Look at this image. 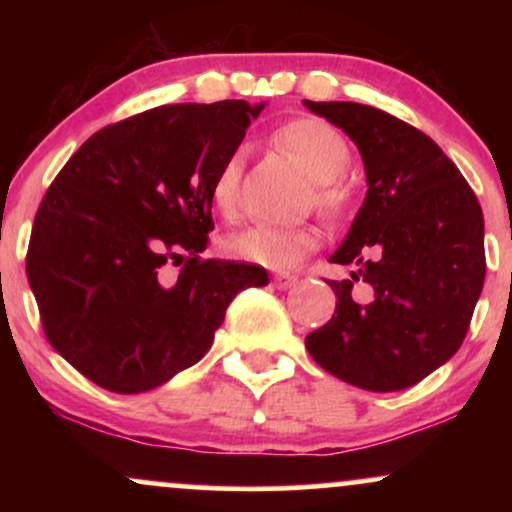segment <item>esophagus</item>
<instances>
[{"label":"esophagus","instance_id":"esophagus-1","mask_svg":"<svg viewBox=\"0 0 512 512\" xmlns=\"http://www.w3.org/2000/svg\"><path fill=\"white\" fill-rule=\"evenodd\" d=\"M274 286L279 291H286V289H291L293 284H296L298 281V276H293V274H286V272H279V274H274Z\"/></svg>","mask_w":512,"mask_h":512}]
</instances>
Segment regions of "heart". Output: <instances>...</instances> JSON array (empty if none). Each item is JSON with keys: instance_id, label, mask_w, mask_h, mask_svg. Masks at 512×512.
<instances>
[{"instance_id": "b5f03b06", "label": "heart", "mask_w": 512, "mask_h": 512, "mask_svg": "<svg viewBox=\"0 0 512 512\" xmlns=\"http://www.w3.org/2000/svg\"><path fill=\"white\" fill-rule=\"evenodd\" d=\"M274 142L296 158L305 173L317 182V204L325 211L342 209L346 190L339 185V178L349 168V144L342 134L327 122L315 117L286 122L276 129ZM240 178H243V154L233 151L221 163L219 173L211 182V204L223 219H233L240 202ZM320 243V236L313 228H276L252 226L226 238L223 250L228 257L260 264L269 269H289L310 255Z\"/></svg>"}]
</instances>
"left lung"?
Instances as JSON below:
<instances>
[{"instance_id": "left-lung-1", "label": "left lung", "mask_w": 512, "mask_h": 512, "mask_svg": "<svg viewBox=\"0 0 512 512\" xmlns=\"http://www.w3.org/2000/svg\"><path fill=\"white\" fill-rule=\"evenodd\" d=\"M303 105L356 144L368 182L330 257L358 272L327 281L337 308L305 346L344 383L407 390L462 346L484 286V214L455 163L416 127L361 103ZM358 278L369 284L368 302L350 298Z\"/></svg>"}]
</instances>
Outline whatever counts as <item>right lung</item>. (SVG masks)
<instances>
[{
  "mask_svg": "<svg viewBox=\"0 0 512 512\" xmlns=\"http://www.w3.org/2000/svg\"><path fill=\"white\" fill-rule=\"evenodd\" d=\"M267 103H178L93 134L35 214L26 274L45 334L91 383L139 395L209 351L262 267L199 260L211 182ZM182 263L173 277L169 264Z\"/></svg>",
  "mask_w": 512,
  "mask_h": 512,
  "instance_id": "add662e5",
  "label": "right lung"
}]
</instances>
